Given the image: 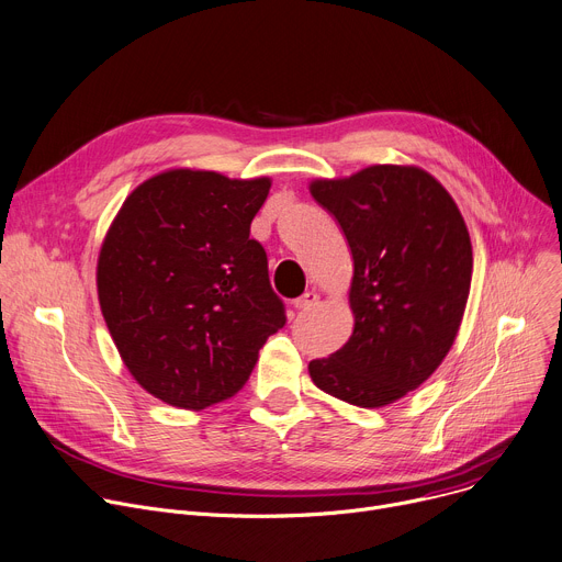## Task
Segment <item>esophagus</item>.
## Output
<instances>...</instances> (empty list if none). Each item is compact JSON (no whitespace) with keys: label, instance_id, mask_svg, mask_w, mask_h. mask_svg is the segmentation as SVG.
Instances as JSON below:
<instances>
[{"label":"esophagus","instance_id":"esophagus-1","mask_svg":"<svg viewBox=\"0 0 562 562\" xmlns=\"http://www.w3.org/2000/svg\"><path fill=\"white\" fill-rule=\"evenodd\" d=\"M319 301V296H317V292H313V290H306L304 294L301 296H296L292 304H294V308L296 311H308V308H313L315 304Z\"/></svg>","mask_w":562,"mask_h":562}]
</instances>
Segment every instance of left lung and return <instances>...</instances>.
Returning a JSON list of instances; mask_svg holds the SVG:
<instances>
[{
    "label": "left lung",
    "mask_w": 562,
    "mask_h": 562,
    "mask_svg": "<svg viewBox=\"0 0 562 562\" xmlns=\"http://www.w3.org/2000/svg\"><path fill=\"white\" fill-rule=\"evenodd\" d=\"M353 256L356 328L308 364L322 392L382 407L425 382L457 337L472 277V245L450 193L414 166H369L311 184Z\"/></svg>",
    "instance_id": "left-lung-1"
}]
</instances>
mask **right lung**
<instances>
[{"mask_svg": "<svg viewBox=\"0 0 562 562\" xmlns=\"http://www.w3.org/2000/svg\"><path fill=\"white\" fill-rule=\"evenodd\" d=\"M268 193V178L166 170L127 195L105 236V324L135 380L172 407L232 398L285 326L266 249L249 238Z\"/></svg>", "mask_w": 562, "mask_h": 562, "instance_id": "1", "label": "right lung"}]
</instances>
